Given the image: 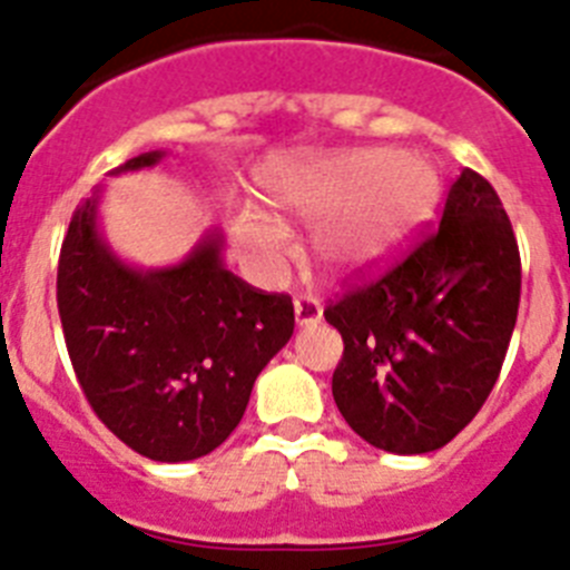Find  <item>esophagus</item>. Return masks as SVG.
I'll use <instances>...</instances> for the list:
<instances>
[{
	"label": "esophagus",
	"mask_w": 570,
	"mask_h": 570,
	"mask_svg": "<svg viewBox=\"0 0 570 570\" xmlns=\"http://www.w3.org/2000/svg\"><path fill=\"white\" fill-rule=\"evenodd\" d=\"M294 314H296V325H316V322L322 320L320 299H316V296H311V294L296 296Z\"/></svg>",
	"instance_id": "obj_1"
}]
</instances>
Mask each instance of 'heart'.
<instances>
[{
    "label": "heart",
    "mask_w": 570,
    "mask_h": 570,
    "mask_svg": "<svg viewBox=\"0 0 570 570\" xmlns=\"http://www.w3.org/2000/svg\"><path fill=\"white\" fill-rule=\"evenodd\" d=\"M262 199L282 216L314 223V254L331 274H360L405 245L440 205L442 174L428 156L360 148L291 159L259 183ZM236 248L271 276L288 256V234L256 208L230 219Z\"/></svg>",
    "instance_id": "b5f03b06"
}]
</instances>
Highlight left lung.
Segmentation results:
<instances>
[{
    "label": "left lung",
    "mask_w": 570,
    "mask_h": 570,
    "mask_svg": "<svg viewBox=\"0 0 570 570\" xmlns=\"http://www.w3.org/2000/svg\"><path fill=\"white\" fill-rule=\"evenodd\" d=\"M520 248L500 196L462 168L440 228L325 308L345 351L334 400L367 445L428 454L485 405L520 308Z\"/></svg>",
    "instance_id": "1"
}]
</instances>
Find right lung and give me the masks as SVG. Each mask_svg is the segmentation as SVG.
<instances>
[{
	"instance_id": "1",
	"label": "right lung",
	"mask_w": 570,
	"mask_h": 570,
	"mask_svg": "<svg viewBox=\"0 0 570 570\" xmlns=\"http://www.w3.org/2000/svg\"><path fill=\"white\" fill-rule=\"evenodd\" d=\"M148 150L110 174L150 168ZM94 190L70 219L57 271L65 345L94 414L136 454L188 462L239 425L256 376L294 334V305L230 274L223 236L179 265L134 268L99 230Z\"/></svg>"
}]
</instances>
